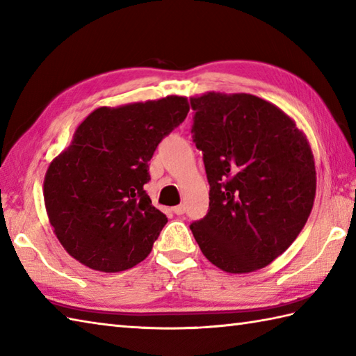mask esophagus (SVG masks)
Segmentation results:
<instances>
[{
  "mask_svg": "<svg viewBox=\"0 0 356 356\" xmlns=\"http://www.w3.org/2000/svg\"><path fill=\"white\" fill-rule=\"evenodd\" d=\"M172 213L176 214V216H182V214L185 213V208H184L182 205H179V207H174V208H172Z\"/></svg>",
  "mask_w": 356,
  "mask_h": 356,
  "instance_id": "obj_1",
  "label": "esophagus"
}]
</instances>
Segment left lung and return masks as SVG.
I'll return each mask as SVG.
<instances>
[{
    "label": "left lung",
    "mask_w": 356,
    "mask_h": 356,
    "mask_svg": "<svg viewBox=\"0 0 356 356\" xmlns=\"http://www.w3.org/2000/svg\"><path fill=\"white\" fill-rule=\"evenodd\" d=\"M194 142L209 182V211L190 228L207 259L248 274L282 255L314 207L311 143L295 120L249 93L191 97Z\"/></svg>",
    "instance_id": "1"
}]
</instances>
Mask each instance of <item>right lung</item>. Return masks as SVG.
Listing matches in <instances>:
<instances>
[{
  "instance_id": "1",
  "label": "right lung",
  "mask_w": 356,
  "mask_h": 356,
  "mask_svg": "<svg viewBox=\"0 0 356 356\" xmlns=\"http://www.w3.org/2000/svg\"><path fill=\"white\" fill-rule=\"evenodd\" d=\"M185 96L99 107L50 162L44 205L56 238L74 260L101 272L145 260L168 218L143 190L148 161L184 122Z\"/></svg>"
}]
</instances>
